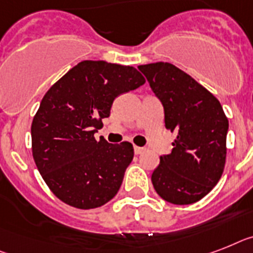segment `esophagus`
Listing matches in <instances>:
<instances>
[{
  "instance_id": "1",
  "label": "esophagus",
  "mask_w": 253,
  "mask_h": 253,
  "mask_svg": "<svg viewBox=\"0 0 253 253\" xmlns=\"http://www.w3.org/2000/svg\"><path fill=\"white\" fill-rule=\"evenodd\" d=\"M143 151H145V149H143V147H138V146H134V154H135V155H139V154H142Z\"/></svg>"
}]
</instances>
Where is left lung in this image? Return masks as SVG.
<instances>
[{"instance_id": "obj_1", "label": "left lung", "mask_w": 253, "mask_h": 253, "mask_svg": "<svg viewBox=\"0 0 253 253\" xmlns=\"http://www.w3.org/2000/svg\"><path fill=\"white\" fill-rule=\"evenodd\" d=\"M138 68L162 101L166 128L177 133L172 152L160 156L152 173L154 189L169 203H195L224 172L226 115L213 94L176 66L158 62Z\"/></svg>"}]
</instances>
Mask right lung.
I'll return each instance as SVG.
<instances>
[{"instance_id": "right-lung-1", "label": "right lung", "mask_w": 253, "mask_h": 253, "mask_svg": "<svg viewBox=\"0 0 253 253\" xmlns=\"http://www.w3.org/2000/svg\"><path fill=\"white\" fill-rule=\"evenodd\" d=\"M134 67L83 60L43 95L32 126V155L51 193L79 210L101 207L118 194L133 145L94 138L118 95L145 84Z\"/></svg>"}]
</instances>
